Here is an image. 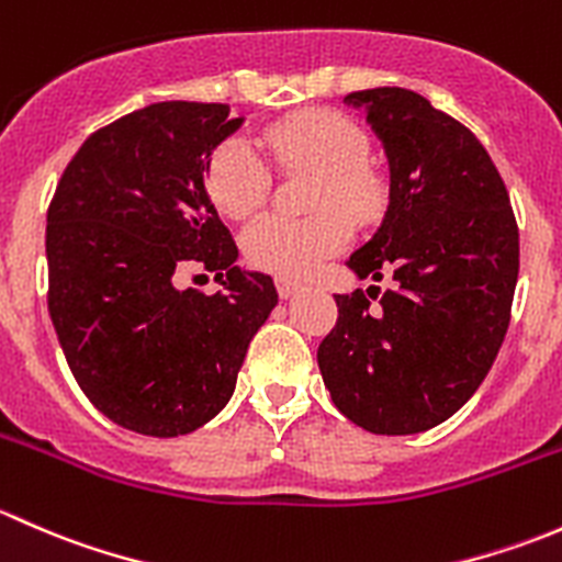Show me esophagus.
<instances>
[{"instance_id":"1","label":"esophagus","mask_w":562,"mask_h":562,"mask_svg":"<svg viewBox=\"0 0 562 562\" xmlns=\"http://www.w3.org/2000/svg\"><path fill=\"white\" fill-rule=\"evenodd\" d=\"M274 285H277V293H280V299H291L293 293H296L299 288H302V282L288 280V277H277Z\"/></svg>"}]
</instances>
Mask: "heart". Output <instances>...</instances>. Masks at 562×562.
Returning <instances> with one entry per match:
<instances>
[{
  "label": "heart",
  "mask_w": 562,
  "mask_h": 562,
  "mask_svg": "<svg viewBox=\"0 0 562 562\" xmlns=\"http://www.w3.org/2000/svg\"><path fill=\"white\" fill-rule=\"evenodd\" d=\"M260 146L282 171H315L307 220L263 217L245 236L249 263L282 277H307L350 239V221L375 217L386 198L383 179L364 162L367 133L337 111H307L263 130ZM271 176L247 140H225L209 166V195L234 220L263 206Z\"/></svg>",
  "instance_id": "b5f03b06"
}]
</instances>
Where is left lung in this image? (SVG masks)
I'll use <instances>...</instances> for the list:
<instances>
[{"instance_id":"1","label":"left lung","mask_w":562,"mask_h":562,"mask_svg":"<svg viewBox=\"0 0 562 562\" xmlns=\"http://www.w3.org/2000/svg\"><path fill=\"white\" fill-rule=\"evenodd\" d=\"M389 160L381 228L348 266L391 288L372 307L361 291L337 299V326L317 367L342 416L375 435L438 427L490 372L519 274V231L508 190L473 133L400 87L353 92ZM381 288L370 285L367 293Z\"/></svg>"}]
</instances>
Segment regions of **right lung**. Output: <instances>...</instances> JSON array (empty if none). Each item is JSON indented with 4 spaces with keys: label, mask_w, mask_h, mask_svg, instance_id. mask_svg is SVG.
<instances>
[{
    "label": "right lung",
    "mask_w": 562,
    "mask_h": 562,
    "mask_svg": "<svg viewBox=\"0 0 562 562\" xmlns=\"http://www.w3.org/2000/svg\"><path fill=\"white\" fill-rule=\"evenodd\" d=\"M223 103H151L83 140L45 228L48 313L78 386L113 424L176 438L212 422L271 310L269 274L239 249L206 192L212 151L241 127ZM184 262L214 297L172 285Z\"/></svg>",
    "instance_id": "right-lung-1"
}]
</instances>
